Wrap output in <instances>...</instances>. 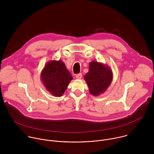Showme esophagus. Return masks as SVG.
<instances>
[{"label":"esophagus","instance_id":"1","mask_svg":"<svg viewBox=\"0 0 154 154\" xmlns=\"http://www.w3.org/2000/svg\"><path fill=\"white\" fill-rule=\"evenodd\" d=\"M75 77H76L77 79H82V74L81 73L78 74H77V75H76Z\"/></svg>","mask_w":154,"mask_h":154}]
</instances>
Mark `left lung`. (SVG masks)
<instances>
[{
	"label": "left lung",
	"mask_w": 154,
	"mask_h": 154,
	"mask_svg": "<svg viewBox=\"0 0 154 154\" xmlns=\"http://www.w3.org/2000/svg\"><path fill=\"white\" fill-rule=\"evenodd\" d=\"M91 94L97 96L104 93L113 81V72L108 65L92 61L89 71L84 76Z\"/></svg>",
	"instance_id": "1"
}]
</instances>
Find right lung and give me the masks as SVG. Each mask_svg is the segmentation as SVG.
Returning a JSON list of instances; mask_svg holds the SVG:
<instances>
[{
  "instance_id": "obj_1",
  "label": "right lung",
  "mask_w": 154,
  "mask_h": 154,
  "mask_svg": "<svg viewBox=\"0 0 154 154\" xmlns=\"http://www.w3.org/2000/svg\"><path fill=\"white\" fill-rule=\"evenodd\" d=\"M72 79L62 60L48 61L41 72V80L44 86L55 97L63 96Z\"/></svg>"
}]
</instances>
